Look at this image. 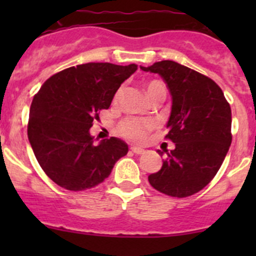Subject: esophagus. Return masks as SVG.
Listing matches in <instances>:
<instances>
[{
    "mask_svg": "<svg viewBox=\"0 0 256 256\" xmlns=\"http://www.w3.org/2000/svg\"><path fill=\"white\" fill-rule=\"evenodd\" d=\"M131 151H132L134 154H144V148H140V147H131Z\"/></svg>",
    "mask_w": 256,
    "mask_h": 256,
    "instance_id": "34e87169",
    "label": "esophagus"
}]
</instances>
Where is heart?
Returning <instances> with one entry per match:
<instances>
[{
  "label": "heart",
  "mask_w": 256,
  "mask_h": 256,
  "mask_svg": "<svg viewBox=\"0 0 256 256\" xmlns=\"http://www.w3.org/2000/svg\"><path fill=\"white\" fill-rule=\"evenodd\" d=\"M121 88L116 92L115 96H114V102H118V96L121 94ZM157 90H164L166 92V86L162 84L161 82H150L146 86L147 95H152ZM156 128V122L151 118H126L121 120L116 126V131L121 138L125 140L130 141L134 144H142L146 141L147 136L151 132L154 128Z\"/></svg>",
  "instance_id": "heart-1"
}]
</instances>
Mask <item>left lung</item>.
<instances>
[{
  "instance_id": "8db88e82",
  "label": "left lung",
  "mask_w": 256,
  "mask_h": 256,
  "mask_svg": "<svg viewBox=\"0 0 256 256\" xmlns=\"http://www.w3.org/2000/svg\"><path fill=\"white\" fill-rule=\"evenodd\" d=\"M140 68L161 76L168 86L172 108L166 138L176 144L166 151L161 170L148 176L150 184L171 197L194 194L213 180L228 154L230 105L210 78L176 62L162 60Z\"/></svg>"
}]
</instances>
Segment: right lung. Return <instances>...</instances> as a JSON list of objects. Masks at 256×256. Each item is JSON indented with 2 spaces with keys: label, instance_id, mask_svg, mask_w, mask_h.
I'll return each instance as SVG.
<instances>
[{
  "label": "right lung",
  "instance_id": "right-lung-1",
  "mask_svg": "<svg viewBox=\"0 0 256 256\" xmlns=\"http://www.w3.org/2000/svg\"><path fill=\"white\" fill-rule=\"evenodd\" d=\"M136 69V64H80L54 74L34 95L28 140L54 183L74 192L89 190L109 177L116 161L128 154V144L118 138L95 144L90 128Z\"/></svg>",
  "mask_w": 256,
  "mask_h": 256
}]
</instances>
